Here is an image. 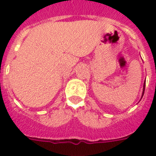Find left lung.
I'll return each instance as SVG.
<instances>
[{
    "instance_id": "obj_1",
    "label": "left lung",
    "mask_w": 156,
    "mask_h": 156,
    "mask_svg": "<svg viewBox=\"0 0 156 156\" xmlns=\"http://www.w3.org/2000/svg\"><path fill=\"white\" fill-rule=\"evenodd\" d=\"M145 84H146V83H144V84H143V95H142V98H143V95H144V91H145Z\"/></svg>"
}]
</instances>
